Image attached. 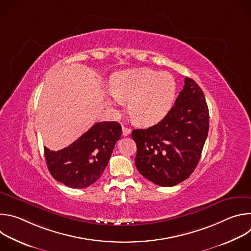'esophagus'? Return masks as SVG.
<instances>
[{
  "label": "esophagus",
  "instance_id": "esophagus-1",
  "mask_svg": "<svg viewBox=\"0 0 251 251\" xmlns=\"http://www.w3.org/2000/svg\"><path fill=\"white\" fill-rule=\"evenodd\" d=\"M122 134H123V136H128V135H130L131 134V129L130 128H127V127H123L122 128Z\"/></svg>",
  "mask_w": 251,
  "mask_h": 251
}]
</instances>
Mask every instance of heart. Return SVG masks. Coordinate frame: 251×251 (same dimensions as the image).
Listing matches in <instances>:
<instances>
[{
	"instance_id": "b5f03b06",
	"label": "heart",
	"mask_w": 251,
	"mask_h": 251,
	"mask_svg": "<svg viewBox=\"0 0 251 251\" xmlns=\"http://www.w3.org/2000/svg\"><path fill=\"white\" fill-rule=\"evenodd\" d=\"M110 104L129 101L128 110L139 125L152 126L170 112L176 93V82L169 73L148 68L129 69L117 73L110 82Z\"/></svg>"
}]
</instances>
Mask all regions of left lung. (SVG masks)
Returning a JSON list of instances; mask_svg holds the SVG:
<instances>
[{"label":"left lung","mask_w":251,"mask_h":251,"mask_svg":"<svg viewBox=\"0 0 251 251\" xmlns=\"http://www.w3.org/2000/svg\"><path fill=\"white\" fill-rule=\"evenodd\" d=\"M208 127L203 92L194 79L186 77L183 90L162 121L132 131L139 173L161 187L185 181L198 166Z\"/></svg>","instance_id":"1"}]
</instances>
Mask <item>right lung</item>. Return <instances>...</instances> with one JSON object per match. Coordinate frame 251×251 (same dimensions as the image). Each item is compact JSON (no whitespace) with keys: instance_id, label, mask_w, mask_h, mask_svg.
I'll return each instance as SVG.
<instances>
[{"instance_id":"right-lung-1","label":"right lung","mask_w":251,"mask_h":251,"mask_svg":"<svg viewBox=\"0 0 251 251\" xmlns=\"http://www.w3.org/2000/svg\"><path fill=\"white\" fill-rule=\"evenodd\" d=\"M121 134L118 122H99L66 148L55 152L45 147L50 175L69 188L82 189L91 186L108 165Z\"/></svg>"}]
</instances>
